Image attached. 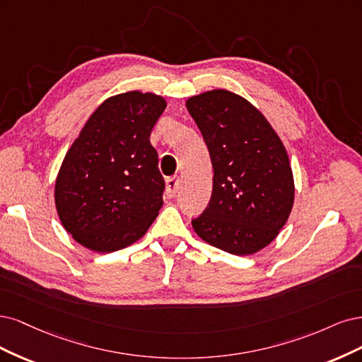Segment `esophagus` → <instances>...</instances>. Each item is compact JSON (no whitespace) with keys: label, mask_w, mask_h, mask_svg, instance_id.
Listing matches in <instances>:
<instances>
[{"label":"esophagus","mask_w":362,"mask_h":362,"mask_svg":"<svg viewBox=\"0 0 362 362\" xmlns=\"http://www.w3.org/2000/svg\"><path fill=\"white\" fill-rule=\"evenodd\" d=\"M179 188H180V180H179V177H171V179H168V180H167V189H165L167 197H168V198H174V197H176Z\"/></svg>","instance_id":"34e87169"}]
</instances>
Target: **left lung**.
<instances>
[{
  "label": "left lung",
  "mask_w": 362,
  "mask_h": 362,
  "mask_svg": "<svg viewBox=\"0 0 362 362\" xmlns=\"http://www.w3.org/2000/svg\"><path fill=\"white\" fill-rule=\"evenodd\" d=\"M214 167L212 197L192 219L204 242L235 255L269 245L287 223L295 200L290 160L264 115L228 90L186 100Z\"/></svg>",
  "instance_id": "1"
}]
</instances>
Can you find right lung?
<instances>
[{
  "instance_id": "right-lung-1",
  "label": "right lung",
  "mask_w": 362,
  "mask_h": 362,
  "mask_svg": "<svg viewBox=\"0 0 362 362\" xmlns=\"http://www.w3.org/2000/svg\"><path fill=\"white\" fill-rule=\"evenodd\" d=\"M165 107L164 98L136 90L108 98L67 150L55 180V207L83 247L126 248L156 219L165 182L150 134Z\"/></svg>"
}]
</instances>
